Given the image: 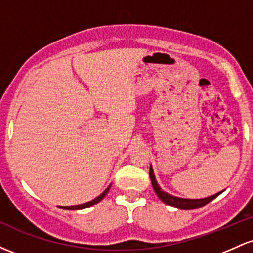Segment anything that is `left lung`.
Segmentation results:
<instances>
[{
    "label": "left lung",
    "mask_w": 253,
    "mask_h": 253,
    "mask_svg": "<svg viewBox=\"0 0 253 253\" xmlns=\"http://www.w3.org/2000/svg\"><path fill=\"white\" fill-rule=\"evenodd\" d=\"M150 178H151V182H152V187L156 191L157 196H158L164 203H167V205L172 206V207H176V208H179V210H194V208L202 207V206L207 205L208 202H211V200L215 199L217 195H220V194L223 191L222 190V191H220V193H216L215 195L205 197V199H182V197H177V196L171 195V194L167 193V191H164L161 187H159L158 183H157V181H156L155 173H153L152 165L150 167Z\"/></svg>",
    "instance_id": "8db88e82"
}]
</instances>
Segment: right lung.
<instances>
[{
	"label": "right lung",
	"instance_id": "right-lung-1",
	"mask_svg": "<svg viewBox=\"0 0 253 253\" xmlns=\"http://www.w3.org/2000/svg\"><path fill=\"white\" fill-rule=\"evenodd\" d=\"M109 188H110V185H109L108 188H107L106 190L103 191L102 194H101V195H98L96 199H94V200H92V201H89V202H86V203H83V205H77V206H65V207H62V208H64V210H82V208H86V207H90V206H92V205H96V203L100 202L101 200H102L103 197L107 195V193H108Z\"/></svg>",
	"mask_w": 253,
	"mask_h": 253
}]
</instances>
